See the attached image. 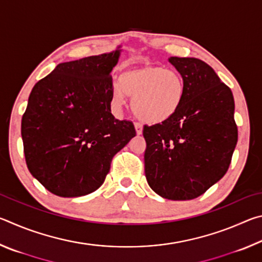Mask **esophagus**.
I'll use <instances>...</instances> for the list:
<instances>
[{"label":"esophagus","mask_w":262,"mask_h":262,"mask_svg":"<svg viewBox=\"0 0 262 262\" xmlns=\"http://www.w3.org/2000/svg\"><path fill=\"white\" fill-rule=\"evenodd\" d=\"M134 127H135L136 134H137V135H141L142 132H143V126H142L140 122H135V123H134Z\"/></svg>","instance_id":"obj_1"}]
</instances>
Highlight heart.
Here are the masks:
<instances>
[{
  "label": "heart",
  "instance_id": "obj_1",
  "mask_svg": "<svg viewBox=\"0 0 262 262\" xmlns=\"http://www.w3.org/2000/svg\"><path fill=\"white\" fill-rule=\"evenodd\" d=\"M185 81L177 70L145 63L128 68L120 74L119 83L111 89V101L115 107L133 98V111L142 121L161 123L179 110L185 96Z\"/></svg>",
  "mask_w": 262,
  "mask_h": 262
}]
</instances>
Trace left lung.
Segmentation results:
<instances>
[{"label":"left lung","instance_id":"8db88e82","mask_svg":"<svg viewBox=\"0 0 262 262\" xmlns=\"http://www.w3.org/2000/svg\"><path fill=\"white\" fill-rule=\"evenodd\" d=\"M186 90L170 119L144 126L145 178L168 200L200 196L227 173L238 140L234 100L209 64L195 57L171 56Z\"/></svg>","mask_w":262,"mask_h":262}]
</instances>
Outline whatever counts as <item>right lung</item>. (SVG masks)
Returning <instances> with one entry per match:
<instances>
[{
	"label": "right lung",
	"instance_id": "obj_1",
	"mask_svg": "<svg viewBox=\"0 0 262 262\" xmlns=\"http://www.w3.org/2000/svg\"><path fill=\"white\" fill-rule=\"evenodd\" d=\"M120 52L57 64L31 91L21 118L26 165L57 196L98 189L114 155L136 134L133 122L111 113V72Z\"/></svg>",
	"mask_w": 262,
	"mask_h": 262
}]
</instances>
